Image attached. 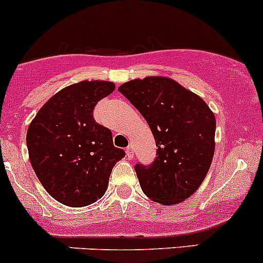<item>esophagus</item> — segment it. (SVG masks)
Returning a JSON list of instances; mask_svg holds the SVG:
<instances>
[{
    "label": "esophagus",
    "instance_id": "obj_1",
    "mask_svg": "<svg viewBox=\"0 0 263 263\" xmlns=\"http://www.w3.org/2000/svg\"><path fill=\"white\" fill-rule=\"evenodd\" d=\"M125 153H126V157H128L129 159H133V157H134V152H133V148L129 145L128 148L125 149Z\"/></svg>",
    "mask_w": 263,
    "mask_h": 263
}]
</instances>
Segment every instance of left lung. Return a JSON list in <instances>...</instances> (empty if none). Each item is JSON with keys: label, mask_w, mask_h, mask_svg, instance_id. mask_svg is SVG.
I'll use <instances>...</instances> for the list:
<instances>
[{"label": "left lung", "mask_w": 263, "mask_h": 263, "mask_svg": "<svg viewBox=\"0 0 263 263\" xmlns=\"http://www.w3.org/2000/svg\"><path fill=\"white\" fill-rule=\"evenodd\" d=\"M118 90L142 114L158 147L151 166H135L143 192L162 205L182 202L212 164L214 112L201 97L164 76L135 78Z\"/></svg>", "instance_id": "8db88e82"}]
</instances>
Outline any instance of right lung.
I'll use <instances>...</instances> for the list:
<instances>
[{
  "mask_svg": "<svg viewBox=\"0 0 263 263\" xmlns=\"http://www.w3.org/2000/svg\"><path fill=\"white\" fill-rule=\"evenodd\" d=\"M115 90L109 81H81L51 96L26 133L29 159L53 199L82 208L101 199L110 173L125 152L114 147L111 130L93 119L97 102Z\"/></svg>",
  "mask_w": 263,
  "mask_h": 263,
  "instance_id": "add662e5",
  "label": "right lung"
}]
</instances>
